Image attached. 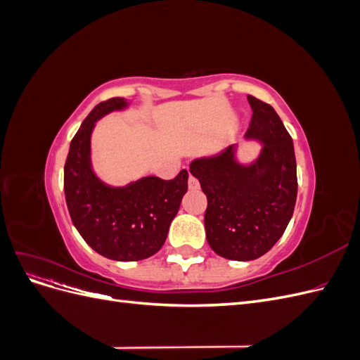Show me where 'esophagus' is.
<instances>
[{
  "label": "esophagus",
  "mask_w": 360,
  "mask_h": 360,
  "mask_svg": "<svg viewBox=\"0 0 360 360\" xmlns=\"http://www.w3.org/2000/svg\"><path fill=\"white\" fill-rule=\"evenodd\" d=\"M188 186H189V189H198L200 188V181L195 179L192 174L189 176V180H188Z\"/></svg>",
  "instance_id": "obj_1"
}]
</instances>
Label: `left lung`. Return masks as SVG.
Returning <instances> with one entry per match:
<instances>
[{"label": "left lung", "instance_id": "left-lung-1", "mask_svg": "<svg viewBox=\"0 0 360 360\" xmlns=\"http://www.w3.org/2000/svg\"><path fill=\"white\" fill-rule=\"evenodd\" d=\"M252 120L245 139L261 143L250 163L236 158L237 146L192 160V176L207 195L205 237L217 255L234 261L259 258L284 234L297 198L292 139L269 103L248 96Z\"/></svg>", "mask_w": 360, "mask_h": 360}]
</instances>
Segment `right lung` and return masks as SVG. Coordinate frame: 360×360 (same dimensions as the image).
I'll return each mask as SVG.
<instances>
[{"label":"right lung","mask_w":360,"mask_h":360,"mask_svg":"<svg viewBox=\"0 0 360 360\" xmlns=\"http://www.w3.org/2000/svg\"><path fill=\"white\" fill-rule=\"evenodd\" d=\"M127 106L122 97L97 105L73 136L64 165V193L73 225L97 254L115 261L144 259L163 246L189 177L181 169L172 180L148 176L117 188L96 176L93 129L103 115Z\"/></svg>","instance_id":"right-lung-1"}]
</instances>
